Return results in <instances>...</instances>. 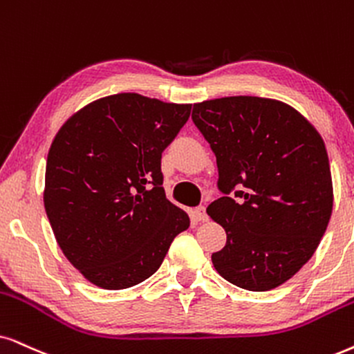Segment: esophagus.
Here are the masks:
<instances>
[{"label": "esophagus", "mask_w": 354, "mask_h": 354, "mask_svg": "<svg viewBox=\"0 0 354 354\" xmlns=\"http://www.w3.org/2000/svg\"><path fill=\"white\" fill-rule=\"evenodd\" d=\"M192 217H194L196 221H199V222L207 221V214H205L204 205H199V207L192 209Z\"/></svg>", "instance_id": "1"}]
</instances>
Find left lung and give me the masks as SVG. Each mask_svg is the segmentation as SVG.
<instances>
[{"label":"left lung","instance_id":"obj_1","mask_svg":"<svg viewBox=\"0 0 354 354\" xmlns=\"http://www.w3.org/2000/svg\"><path fill=\"white\" fill-rule=\"evenodd\" d=\"M216 153L218 189L207 214L225 229L218 274L263 292L284 284L319 247L333 209L324 138L286 102L229 96L192 107Z\"/></svg>","mask_w":354,"mask_h":354}]
</instances>
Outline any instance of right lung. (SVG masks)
Returning <instances> with one entry per match:
<instances>
[{
	"label": "right lung",
	"mask_w": 354,
	"mask_h": 354,
	"mask_svg": "<svg viewBox=\"0 0 354 354\" xmlns=\"http://www.w3.org/2000/svg\"><path fill=\"white\" fill-rule=\"evenodd\" d=\"M191 104L119 93L75 113L47 156L44 205L58 247L89 283L118 290L158 270L189 216L163 189L162 153Z\"/></svg>",
	"instance_id": "right-lung-1"
}]
</instances>
